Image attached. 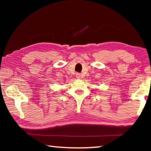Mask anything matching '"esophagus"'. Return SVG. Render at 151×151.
<instances>
[{
    "label": "esophagus",
    "mask_w": 151,
    "mask_h": 151,
    "mask_svg": "<svg viewBox=\"0 0 151 151\" xmlns=\"http://www.w3.org/2000/svg\"><path fill=\"white\" fill-rule=\"evenodd\" d=\"M76 78H81V75L79 73H76Z\"/></svg>",
    "instance_id": "34e87169"
}]
</instances>
